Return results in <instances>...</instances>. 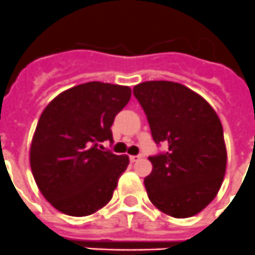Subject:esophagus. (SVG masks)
Segmentation results:
<instances>
[{"label": "esophagus", "mask_w": 255, "mask_h": 255, "mask_svg": "<svg viewBox=\"0 0 255 255\" xmlns=\"http://www.w3.org/2000/svg\"><path fill=\"white\" fill-rule=\"evenodd\" d=\"M140 159V155H130V162H138Z\"/></svg>", "instance_id": "1"}]
</instances>
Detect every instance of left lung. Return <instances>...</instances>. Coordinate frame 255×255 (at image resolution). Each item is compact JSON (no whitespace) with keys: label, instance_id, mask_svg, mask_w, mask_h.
<instances>
[{"label":"left lung","instance_id":"left-lung-1","mask_svg":"<svg viewBox=\"0 0 255 255\" xmlns=\"http://www.w3.org/2000/svg\"><path fill=\"white\" fill-rule=\"evenodd\" d=\"M147 115L153 140L167 150L150 155L148 198L176 218L199 213L215 199L226 172L224 130L215 110L179 83L144 82L132 89Z\"/></svg>","mask_w":255,"mask_h":255}]
</instances>
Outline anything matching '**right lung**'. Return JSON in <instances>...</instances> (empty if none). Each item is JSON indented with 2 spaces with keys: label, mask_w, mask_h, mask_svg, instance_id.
<instances>
[{
  "label": "right lung",
  "mask_w": 255,
  "mask_h": 255,
  "mask_svg": "<svg viewBox=\"0 0 255 255\" xmlns=\"http://www.w3.org/2000/svg\"><path fill=\"white\" fill-rule=\"evenodd\" d=\"M131 89L89 82L58 94L42 112L30 147V167L43 197L65 215L89 216L111 200L128 155L101 150L114 143L111 126Z\"/></svg>",
  "instance_id": "add662e5"
}]
</instances>
